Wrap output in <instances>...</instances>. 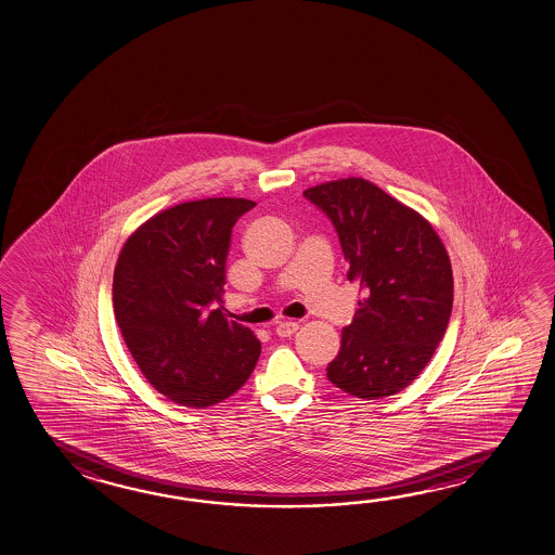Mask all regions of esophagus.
I'll return each instance as SVG.
<instances>
[{"instance_id": "obj_1", "label": "esophagus", "mask_w": 555, "mask_h": 555, "mask_svg": "<svg viewBox=\"0 0 555 555\" xmlns=\"http://www.w3.org/2000/svg\"><path fill=\"white\" fill-rule=\"evenodd\" d=\"M298 331V323L296 321H282L276 325V335L279 337H291Z\"/></svg>"}]
</instances>
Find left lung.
I'll return each instance as SVG.
<instances>
[{"label": "left lung", "instance_id": "8db88e82", "mask_svg": "<svg viewBox=\"0 0 555 555\" xmlns=\"http://www.w3.org/2000/svg\"><path fill=\"white\" fill-rule=\"evenodd\" d=\"M339 234L347 279L362 300L327 378L345 393L382 399L417 378L447 333L454 281L447 247L417 210L362 177L310 186Z\"/></svg>", "mask_w": 555, "mask_h": 555}]
</instances>
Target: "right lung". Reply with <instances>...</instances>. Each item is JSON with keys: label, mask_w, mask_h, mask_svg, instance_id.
Listing matches in <instances>:
<instances>
[{"label": "right lung", "mask_w": 555, "mask_h": 555, "mask_svg": "<svg viewBox=\"0 0 555 555\" xmlns=\"http://www.w3.org/2000/svg\"><path fill=\"white\" fill-rule=\"evenodd\" d=\"M247 198H201L138 225L118 254L115 318L152 388L206 409L244 386L261 354L254 331L225 318L222 294L232 228Z\"/></svg>", "instance_id": "right-lung-1"}]
</instances>
